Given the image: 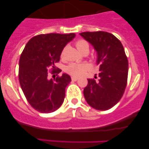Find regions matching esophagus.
<instances>
[{"instance_id":"1","label":"esophagus","mask_w":149,"mask_h":149,"mask_svg":"<svg viewBox=\"0 0 149 149\" xmlns=\"http://www.w3.org/2000/svg\"><path fill=\"white\" fill-rule=\"evenodd\" d=\"M71 80H72L73 81H77V80H78V78H76V77L73 76V77H71Z\"/></svg>"}]
</instances>
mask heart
<instances>
[{
    "label": "heart",
    "instance_id": "obj_1",
    "mask_svg": "<svg viewBox=\"0 0 149 149\" xmlns=\"http://www.w3.org/2000/svg\"><path fill=\"white\" fill-rule=\"evenodd\" d=\"M76 47L80 52L85 50L89 51V44L84 40H79L76 43ZM64 52L61 53L63 55ZM88 69V66L85 64H78V63H71L66 67V71L69 74L74 76H80L83 75Z\"/></svg>",
    "mask_w": 149,
    "mask_h": 149
}]
</instances>
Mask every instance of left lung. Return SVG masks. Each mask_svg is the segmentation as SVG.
Listing matches in <instances>:
<instances>
[{
	"instance_id": "8db88e82",
	"label": "left lung",
	"mask_w": 149,
	"mask_h": 149,
	"mask_svg": "<svg viewBox=\"0 0 149 149\" xmlns=\"http://www.w3.org/2000/svg\"><path fill=\"white\" fill-rule=\"evenodd\" d=\"M80 35L93 46L96 64L100 65L99 80L88 79L83 90L85 100L97 110L110 109L120 100L127 85L128 61L123 46L108 32H83Z\"/></svg>"
}]
</instances>
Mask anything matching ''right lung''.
<instances>
[{
  "mask_svg": "<svg viewBox=\"0 0 149 149\" xmlns=\"http://www.w3.org/2000/svg\"><path fill=\"white\" fill-rule=\"evenodd\" d=\"M75 36L73 33L38 35L27 42L22 53L19 83L28 102L38 111L54 112L64 102L65 89L71 81V77L63 73L53 80L48 78L47 71L52 68L55 73V64L60 59L63 49Z\"/></svg>",
  "mask_w": 149,
  "mask_h": 149,
  "instance_id": "add662e5",
  "label": "right lung"
}]
</instances>
